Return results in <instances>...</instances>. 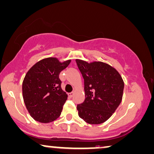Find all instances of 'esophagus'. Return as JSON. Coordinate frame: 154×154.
Wrapping results in <instances>:
<instances>
[{
  "label": "esophagus",
  "instance_id": "esophagus-1",
  "mask_svg": "<svg viewBox=\"0 0 154 154\" xmlns=\"http://www.w3.org/2000/svg\"><path fill=\"white\" fill-rule=\"evenodd\" d=\"M74 94H75L74 92H70L68 94V96L70 97V98H72V97H73V96H74Z\"/></svg>",
  "mask_w": 154,
  "mask_h": 154
}]
</instances>
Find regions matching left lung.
Returning <instances> with one entry per match:
<instances>
[{"mask_svg": "<svg viewBox=\"0 0 154 154\" xmlns=\"http://www.w3.org/2000/svg\"><path fill=\"white\" fill-rule=\"evenodd\" d=\"M84 79L85 100L77 105L78 115L90 124L107 121L120 105L124 83L115 68L103 62L76 59Z\"/></svg>", "mask_w": 154, "mask_h": 154, "instance_id": "obj_1", "label": "left lung"}]
</instances>
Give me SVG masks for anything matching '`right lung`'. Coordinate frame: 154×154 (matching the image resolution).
<instances>
[{"mask_svg":"<svg viewBox=\"0 0 154 154\" xmlns=\"http://www.w3.org/2000/svg\"><path fill=\"white\" fill-rule=\"evenodd\" d=\"M70 61L60 63L56 58H45L28 71L22 84L23 98L35 121L49 123L60 115L68 95L62 90L59 74Z\"/></svg>","mask_w":154,"mask_h":154,"instance_id":"right-lung-1","label":"right lung"}]
</instances>
